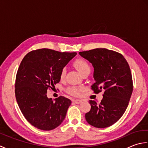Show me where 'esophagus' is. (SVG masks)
Instances as JSON below:
<instances>
[{
  "label": "esophagus",
  "mask_w": 148,
  "mask_h": 148,
  "mask_svg": "<svg viewBox=\"0 0 148 148\" xmlns=\"http://www.w3.org/2000/svg\"><path fill=\"white\" fill-rule=\"evenodd\" d=\"M74 102L75 103H77V104H79V103H81V102H82V101H81V100H74Z\"/></svg>",
  "instance_id": "esophagus-1"
}]
</instances>
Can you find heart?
I'll return each instance as SVG.
<instances>
[{"instance_id": "b5f03b06", "label": "heart", "mask_w": 148, "mask_h": 148, "mask_svg": "<svg viewBox=\"0 0 148 148\" xmlns=\"http://www.w3.org/2000/svg\"><path fill=\"white\" fill-rule=\"evenodd\" d=\"M74 66L77 70L79 72V73L83 75L84 73H85L86 72H90V66L88 63L85 60L82 58L77 59L74 62ZM66 74V70L65 68H63L60 74V78L61 80H63L65 77ZM67 92L71 94L72 95L74 96H79L80 92L83 91V88L80 86H69L67 88Z\"/></svg>"}]
</instances>
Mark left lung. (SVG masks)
Here are the masks:
<instances>
[{
	"mask_svg": "<svg viewBox=\"0 0 148 148\" xmlns=\"http://www.w3.org/2000/svg\"><path fill=\"white\" fill-rule=\"evenodd\" d=\"M94 68L95 83L92 86L95 93L104 90L99 103L90 100V111L86 113V121L96 128L111 126L126 111L133 91L130 69L120 53L106 48L79 52Z\"/></svg>",
	"mask_w": 148,
	"mask_h": 148,
	"instance_id": "8db88e82",
	"label": "left lung"
}]
</instances>
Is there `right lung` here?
Returning a JSON list of instances; mask_svg holds the SVG:
<instances>
[{"label":"right lung","instance_id":"1","mask_svg":"<svg viewBox=\"0 0 148 148\" xmlns=\"http://www.w3.org/2000/svg\"><path fill=\"white\" fill-rule=\"evenodd\" d=\"M76 54L42 48L22 60L16 76V99L24 117L36 128L51 130L65 119L71 100L60 96L54 101L46 93L60 82L61 70Z\"/></svg>","mask_w":148,"mask_h":148}]
</instances>
